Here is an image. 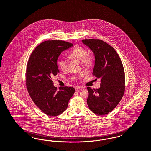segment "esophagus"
Listing matches in <instances>:
<instances>
[{
  "label": "esophagus",
  "mask_w": 151,
  "mask_h": 151,
  "mask_svg": "<svg viewBox=\"0 0 151 151\" xmlns=\"http://www.w3.org/2000/svg\"><path fill=\"white\" fill-rule=\"evenodd\" d=\"M81 88H82V87H80V86H74V88H75V89L76 91H79V89H81Z\"/></svg>",
  "instance_id": "esophagus-1"
}]
</instances>
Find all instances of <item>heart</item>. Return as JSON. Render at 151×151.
<instances>
[{"instance_id":"1","label":"heart","mask_w":151,"mask_h":151,"mask_svg":"<svg viewBox=\"0 0 151 151\" xmlns=\"http://www.w3.org/2000/svg\"><path fill=\"white\" fill-rule=\"evenodd\" d=\"M70 58L72 60L81 63L83 67L86 69L91 68L95 63V58L92 55H88V52L86 49L82 47H76L69 55ZM58 65L63 71L68 69V62L65 59L59 60Z\"/></svg>"}]
</instances>
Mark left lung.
<instances>
[{"mask_svg": "<svg viewBox=\"0 0 151 151\" xmlns=\"http://www.w3.org/2000/svg\"><path fill=\"white\" fill-rule=\"evenodd\" d=\"M82 42L92 51L95 57L93 75L101 79L100 87H88L87 104L95 114L104 115L117 106L125 92V73L122 60L115 50L105 42L96 39Z\"/></svg>", "mask_w": 151, "mask_h": 151, "instance_id": "obj_1", "label": "left lung"}]
</instances>
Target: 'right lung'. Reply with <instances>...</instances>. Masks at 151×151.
<instances>
[{
  "instance_id": "obj_1",
  "label": "right lung",
  "mask_w": 151,
  "mask_h": 151,
  "mask_svg": "<svg viewBox=\"0 0 151 151\" xmlns=\"http://www.w3.org/2000/svg\"><path fill=\"white\" fill-rule=\"evenodd\" d=\"M72 46L71 43L63 40L45 41L36 47L27 63V91L36 106L47 115L62 114L75 92L73 87L67 86L58 91L52 81L59 72L58 58Z\"/></svg>"
}]
</instances>
